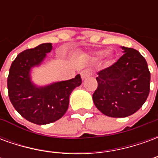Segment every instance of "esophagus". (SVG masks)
<instances>
[{
	"instance_id": "obj_1",
	"label": "esophagus",
	"mask_w": 158,
	"mask_h": 158,
	"mask_svg": "<svg viewBox=\"0 0 158 158\" xmlns=\"http://www.w3.org/2000/svg\"><path fill=\"white\" fill-rule=\"evenodd\" d=\"M80 75H81V78H82L83 80H85V79H88L89 76L91 75V73L89 72V70H82L81 72H80Z\"/></svg>"
}]
</instances>
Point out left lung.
<instances>
[{
    "label": "left lung",
    "instance_id": "left-lung-1",
    "mask_svg": "<svg viewBox=\"0 0 158 158\" xmlns=\"http://www.w3.org/2000/svg\"><path fill=\"white\" fill-rule=\"evenodd\" d=\"M123 55L98 72L93 102L100 112L112 118L130 116L142 106L150 92L147 62L138 51L122 46Z\"/></svg>",
    "mask_w": 158,
    "mask_h": 158
}]
</instances>
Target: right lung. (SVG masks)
Masks as SVG:
<instances>
[{
	"label": "right lung",
	"instance_id": "right-lung-1",
	"mask_svg": "<svg viewBox=\"0 0 158 158\" xmlns=\"http://www.w3.org/2000/svg\"><path fill=\"white\" fill-rule=\"evenodd\" d=\"M52 50V43H45L25 50L12 62L7 89L12 106L26 120L35 124H48L62 118L69 108V96L81 85L79 74L66 81L37 87L31 82L30 69L40 65Z\"/></svg>",
	"mask_w": 158,
	"mask_h": 158
}]
</instances>
